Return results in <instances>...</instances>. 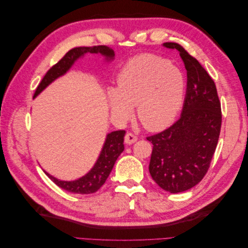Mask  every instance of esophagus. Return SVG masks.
<instances>
[{"instance_id": "34e87169", "label": "esophagus", "mask_w": 248, "mask_h": 248, "mask_svg": "<svg viewBox=\"0 0 248 248\" xmlns=\"http://www.w3.org/2000/svg\"><path fill=\"white\" fill-rule=\"evenodd\" d=\"M137 140H138V137L134 136L133 133H131V132L126 133V136H125V142H126V144L131 145V144H133V142H136Z\"/></svg>"}]
</instances>
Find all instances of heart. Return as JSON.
Wrapping results in <instances>:
<instances>
[{"mask_svg": "<svg viewBox=\"0 0 248 248\" xmlns=\"http://www.w3.org/2000/svg\"><path fill=\"white\" fill-rule=\"evenodd\" d=\"M185 78L178 67L154 55L129 60L117 78L116 90L108 92L114 115L128 119L136 107L139 122L146 129L166 128L182 106Z\"/></svg>", "mask_w": 248, "mask_h": 248, "instance_id": "heart-1", "label": "heart"}]
</instances>
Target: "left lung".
Instances as JSON below:
<instances>
[{
	"mask_svg": "<svg viewBox=\"0 0 248 248\" xmlns=\"http://www.w3.org/2000/svg\"><path fill=\"white\" fill-rule=\"evenodd\" d=\"M163 46L179 51L187 88L181 117L147 137L153 145L149 171L163 190L178 193L192 188L207 174L220 134L221 107L214 80L198 60L176 42Z\"/></svg>",
	"mask_w": 248,
	"mask_h": 248,
	"instance_id": "left-lung-1",
	"label": "left lung"
}]
</instances>
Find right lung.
<instances>
[{
  "label": "right lung",
  "instance_id": "right-lung-1",
  "mask_svg": "<svg viewBox=\"0 0 248 248\" xmlns=\"http://www.w3.org/2000/svg\"><path fill=\"white\" fill-rule=\"evenodd\" d=\"M86 52H91V54H97V52H99V54L110 59L115 55L114 50L106 46H80L70 49L57 64L52 66L46 72V76L43 77L40 84L36 89L34 97L38 95L52 80H55L57 78L63 76V74L72 66L74 61L80 56L86 54ZM125 133V130H117L108 134L106 144L103 146L98 160L95 163L94 168L82 178L76 180V181L68 182L60 181V180L48 175L47 172H46V174L48 176V178L52 182L60 187V188H62L68 192L79 194H90L96 192L104 183H106V180L109 176L112 168H114V164L117 158L120 156V154L124 151L123 142Z\"/></svg>",
  "mask_w": 248,
  "mask_h": 248
}]
</instances>
